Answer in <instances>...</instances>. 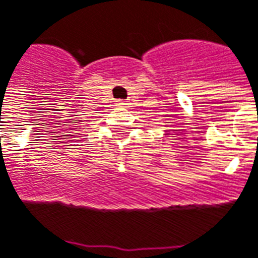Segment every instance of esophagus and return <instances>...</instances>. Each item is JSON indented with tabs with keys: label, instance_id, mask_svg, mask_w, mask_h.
<instances>
[{
	"label": "esophagus",
	"instance_id": "1",
	"mask_svg": "<svg viewBox=\"0 0 258 258\" xmlns=\"http://www.w3.org/2000/svg\"><path fill=\"white\" fill-rule=\"evenodd\" d=\"M118 106L125 107V106H128V103H127V101H120V103H118Z\"/></svg>",
	"mask_w": 258,
	"mask_h": 258
}]
</instances>
